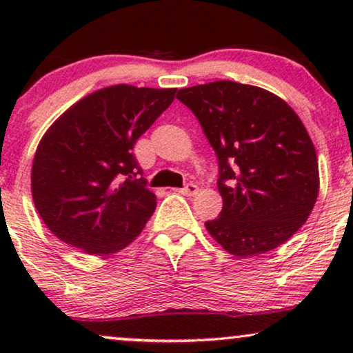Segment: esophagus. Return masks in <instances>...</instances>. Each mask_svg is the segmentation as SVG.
<instances>
[{
	"label": "esophagus",
	"mask_w": 353,
	"mask_h": 353,
	"mask_svg": "<svg viewBox=\"0 0 353 353\" xmlns=\"http://www.w3.org/2000/svg\"><path fill=\"white\" fill-rule=\"evenodd\" d=\"M197 190H199V188H197V185H194V183H186L185 188H180V190H175V191L185 196H194Z\"/></svg>",
	"instance_id": "esophagus-1"
}]
</instances>
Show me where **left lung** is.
<instances>
[{
    "instance_id": "obj_1",
    "label": "left lung",
    "mask_w": 353,
    "mask_h": 353,
    "mask_svg": "<svg viewBox=\"0 0 353 353\" xmlns=\"http://www.w3.org/2000/svg\"><path fill=\"white\" fill-rule=\"evenodd\" d=\"M176 99L196 115L219 159V219L205 221L236 257L291 238L316 202L318 159L302 120L281 98L230 80L190 86Z\"/></svg>"
}]
</instances>
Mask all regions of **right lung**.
<instances>
[{
  "label": "right lung",
  "instance_id": "1",
  "mask_svg": "<svg viewBox=\"0 0 353 353\" xmlns=\"http://www.w3.org/2000/svg\"><path fill=\"white\" fill-rule=\"evenodd\" d=\"M175 93L108 86L51 125L33 159L32 196L52 234L86 254L108 255L141 233L156 210V196L133 148Z\"/></svg>",
  "mask_w": 353,
  "mask_h": 353
}]
</instances>
